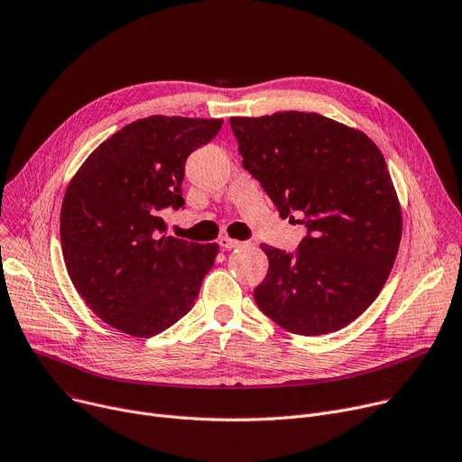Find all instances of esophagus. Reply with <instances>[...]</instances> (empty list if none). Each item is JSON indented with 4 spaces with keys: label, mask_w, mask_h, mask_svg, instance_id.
Returning <instances> with one entry per match:
<instances>
[{
    "label": "esophagus",
    "mask_w": 462,
    "mask_h": 462,
    "mask_svg": "<svg viewBox=\"0 0 462 462\" xmlns=\"http://www.w3.org/2000/svg\"><path fill=\"white\" fill-rule=\"evenodd\" d=\"M218 244H220L222 247H226V250H235V247L245 245V242L235 240V238H229V236H220V238H218Z\"/></svg>",
    "instance_id": "obj_1"
}]
</instances>
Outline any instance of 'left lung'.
<instances>
[{"label":"left lung","instance_id":"1","mask_svg":"<svg viewBox=\"0 0 462 462\" xmlns=\"http://www.w3.org/2000/svg\"><path fill=\"white\" fill-rule=\"evenodd\" d=\"M244 168L281 218L300 215L294 254L261 244L268 273L259 309L303 337L338 331L379 296L402 240V207L379 148L359 129L316 113L229 120Z\"/></svg>","mask_w":462,"mask_h":462}]
</instances>
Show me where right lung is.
<instances>
[{
	"label": "right lung",
	"instance_id": "right-lung-1",
	"mask_svg": "<svg viewBox=\"0 0 462 462\" xmlns=\"http://www.w3.org/2000/svg\"><path fill=\"white\" fill-rule=\"evenodd\" d=\"M224 120L148 116L88 155L60 208L62 257L76 291L111 328L150 338L192 309L218 244L166 235L161 210L185 205L187 157Z\"/></svg>",
	"mask_w": 462,
	"mask_h": 462
}]
</instances>
